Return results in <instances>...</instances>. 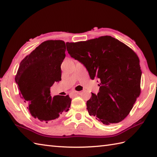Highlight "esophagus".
Returning a JSON list of instances; mask_svg holds the SVG:
<instances>
[{
	"instance_id": "1",
	"label": "esophagus",
	"mask_w": 157,
	"mask_h": 157,
	"mask_svg": "<svg viewBox=\"0 0 157 157\" xmlns=\"http://www.w3.org/2000/svg\"><path fill=\"white\" fill-rule=\"evenodd\" d=\"M80 94V92H78V91H73L72 92V94L73 95H76V94Z\"/></svg>"
}]
</instances>
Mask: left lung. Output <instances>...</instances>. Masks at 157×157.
Returning <instances> with one entry per match:
<instances>
[{
    "instance_id": "left-lung-1",
    "label": "left lung",
    "mask_w": 157,
    "mask_h": 157,
    "mask_svg": "<svg viewBox=\"0 0 157 157\" xmlns=\"http://www.w3.org/2000/svg\"><path fill=\"white\" fill-rule=\"evenodd\" d=\"M67 50L100 79L99 92L86 102L89 115L105 125L123 121L140 94V60L129 46L110 36L67 42Z\"/></svg>"
}]
</instances>
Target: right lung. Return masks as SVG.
<instances>
[{"instance_id": "1", "label": "right lung", "mask_w": 157, "mask_h": 157, "mask_svg": "<svg viewBox=\"0 0 157 157\" xmlns=\"http://www.w3.org/2000/svg\"><path fill=\"white\" fill-rule=\"evenodd\" d=\"M65 43L47 40L41 43L20 63L15 76L20 96L33 117L42 123L56 121L69 111L68 95L52 98L51 86L61 80V65L65 57Z\"/></svg>"}]
</instances>
